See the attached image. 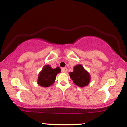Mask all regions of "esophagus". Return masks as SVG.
<instances>
[{
    "label": "esophagus",
    "instance_id": "obj_1",
    "mask_svg": "<svg viewBox=\"0 0 127 127\" xmlns=\"http://www.w3.org/2000/svg\"><path fill=\"white\" fill-rule=\"evenodd\" d=\"M62 72L63 73H67V69L66 67H64L62 68Z\"/></svg>",
    "mask_w": 127,
    "mask_h": 127
}]
</instances>
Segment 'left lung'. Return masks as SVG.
Returning <instances> with one entry per match:
<instances>
[{
    "label": "left lung",
    "mask_w": 127,
    "mask_h": 127,
    "mask_svg": "<svg viewBox=\"0 0 127 127\" xmlns=\"http://www.w3.org/2000/svg\"><path fill=\"white\" fill-rule=\"evenodd\" d=\"M69 75L73 82L79 87H85L90 82V75L81 64L75 65L73 72H70Z\"/></svg>",
    "instance_id": "1"
}]
</instances>
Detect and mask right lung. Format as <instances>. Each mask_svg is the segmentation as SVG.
Wrapping results in <instances>:
<instances>
[{
    "label": "right lung",
    "mask_w": 127,
    "mask_h": 127,
    "mask_svg": "<svg viewBox=\"0 0 127 127\" xmlns=\"http://www.w3.org/2000/svg\"><path fill=\"white\" fill-rule=\"evenodd\" d=\"M60 71L59 67L52 68L49 65H45L39 74L37 84L43 87H49L55 82L56 76Z\"/></svg>",
    "instance_id": "add662e5"
}]
</instances>
